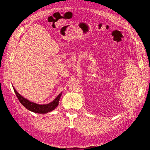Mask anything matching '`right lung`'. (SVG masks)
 I'll use <instances>...</instances> for the list:
<instances>
[{"instance_id":"add662e5","label":"right lung","mask_w":150,"mask_h":150,"mask_svg":"<svg viewBox=\"0 0 150 150\" xmlns=\"http://www.w3.org/2000/svg\"><path fill=\"white\" fill-rule=\"evenodd\" d=\"M12 86L13 88L15 93L16 95H17L18 100L20 101V103L23 105L26 109L36 113H47L48 112H51L52 111L55 110L59 105L60 98L62 95V92H60L58 96H57L52 102H51V103L46 104H39L33 103V102H31L29 100H28L26 98L22 97V95L19 94L17 91V90H15L13 86Z\"/></svg>"}]
</instances>
